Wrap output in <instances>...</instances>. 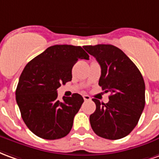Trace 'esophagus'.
<instances>
[{
	"instance_id": "1",
	"label": "esophagus",
	"mask_w": 159,
	"mask_h": 159,
	"mask_svg": "<svg viewBox=\"0 0 159 159\" xmlns=\"http://www.w3.org/2000/svg\"><path fill=\"white\" fill-rule=\"evenodd\" d=\"M83 98H84V100L85 101V102H86V101L91 100V97H89L88 95H84V96H83Z\"/></svg>"
}]
</instances>
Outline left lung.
I'll list each match as a JSON object with an SVG mask.
<instances>
[{
  "instance_id": "1",
  "label": "left lung",
  "mask_w": 159,
  "mask_h": 159,
  "mask_svg": "<svg viewBox=\"0 0 159 159\" xmlns=\"http://www.w3.org/2000/svg\"><path fill=\"white\" fill-rule=\"evenodd\" d=\"M101 66L99 85L110 91L109 102L96 98V111L90 116L93 131L98 136L118 140L134 129L145 107V83L135 63L113 45L84 46Z\"/></svg>"
}]
</instances>
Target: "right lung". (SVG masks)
<instances>
[{"label":"right lung","instance_id":"1","mask_svg":"<svg viewBox=\"0 0 159 159\" xmlns=\"http://www.w3.org/2000/svg\"><path fill=\"white\" fill-rule=\"evenodd\" d=\"M79 59H89L81 46H50L25 66L16 90L22 119L34 135L46 140L64 137L84 99L78 93L57 99V89L72 80V68Z\"/></svg>","mask_w":159,"mask_h":159}]
</instances>
